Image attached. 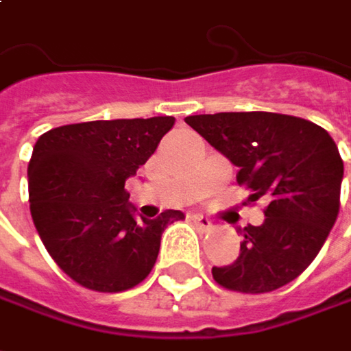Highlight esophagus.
<instances>
[{
    "mask_svg": "<svg viewBox=\"0 0 351 351\" xmlns=\"http://www.w3.org/2000/svg\"><path fill=\"white\" fill-rule=\"evenodd\" d=\"M191 223H193L197 229H202V231H207V229L213 227V223L207 219V217H203V215H191Z\"/></svg>",
    "mask_w": 351,
    "mask_h": 351,
    "instance_id": "esophagus-1",
    "label": "esophagus"
}]
</instances>
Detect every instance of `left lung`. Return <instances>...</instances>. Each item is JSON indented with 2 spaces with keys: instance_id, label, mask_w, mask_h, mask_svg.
I'll list each match as a JSON object with an SVG mask.
<instances>
[{
  "instance_id": "1",
  "label": "left lung",
  "mask_w": 351,
  "mask_h": 351,
  "mask_svg": "<svg viewBox=\"0 0 351 351\" xmlns=\"http://www.w3.org/2000/svg\"><path fill=\"white\" fill-rule=\"evenodd\" d=\"M185 122L239 167L237 182L265 197L263 225L245 237L235 263L213 267L223 289L263 294L292 282L320 253L340 211L343 162L318 124L276 112H217Z\"/></svg>"
}]
</instances>
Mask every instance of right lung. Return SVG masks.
<instances>
[{
	"mask_svg": "<svg viewBox=\"0 0 351 351\" xmlns=\"http://www.w3.org/2000/svg\"><path fill=\"white\" fill-rule=\"evenodd\" d=\"M173 122V116L93 120L39 136L27 167L31 217L53 261L80 287L134 289L154 269L164 229L184 219L167 209L138 221L124 189Z\"/></svg>",
	"mask_w": 351,
	"mask_h": 351,
	"instance_id": "add662e5",
	"label": "right lung"
}]
</instances>
